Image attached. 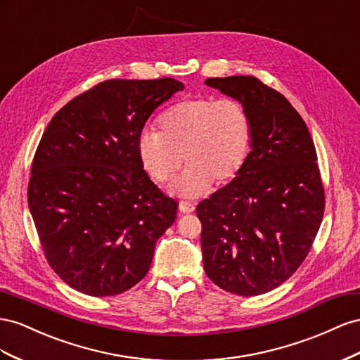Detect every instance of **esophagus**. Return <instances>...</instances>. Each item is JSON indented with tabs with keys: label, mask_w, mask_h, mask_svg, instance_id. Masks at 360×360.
<instances>
[{
	"label": "esophagus",
	"mask_w": 360,
	"mask_h": 360,
	"mask_svg": "<svg viewBox=\"0 0 360 360\" xmlns=\"http://www.w3.org/2000/svg\"><path fill=\"white\" fill-rule=\"evenodd\" d=\"M194 203L188 202V200H181L179 202V211L184 212V214H188V212H193L194 211Z\"/></svg>",
	"instance_id": "34e87169"
}]
</instances>
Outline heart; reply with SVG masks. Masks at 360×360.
I'll return each instance as SVG.
<instances>
[{
	"label": "heart",
	"instance_id": "obj_1",
	"mask_svg": "<svg viewBox=\"0 0 360 360\" xmlns=\"http://www.w3.org/2000/svg\"><path fill=\"white\" fill-rule=\"evenodd\" d=\"M160 132L143 129L137 140L143 167L157 182H170L188 164L170 191L200 198L215 182L238 176L249 155L252 122L249 111L232 98L200 96L181 101L164 111Z\"/></svg>",
	"mask_w": 360,
	"mask_h": 360
}]
</instances>
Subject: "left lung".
I'll list each match as a JSON object with an SVG mask.
<instances>
[{"instance_id": "obj_1", "label": "left lung", "mask_w": 360, "mask_h": 360, "mask_svg": "<svg viewBox=\"0 0 360 360\" xmlns=\"http://www.w3.org/2000/svg\"><path fill=\"white\" fill-rule=\"evenodd\" d=\"M240 101L252 122L250 152L238 176L202 200L203 269L221 290L269 292L299 269L324 214V188L304 120L258 78H208Z\"/></svg>"}]
</instances>
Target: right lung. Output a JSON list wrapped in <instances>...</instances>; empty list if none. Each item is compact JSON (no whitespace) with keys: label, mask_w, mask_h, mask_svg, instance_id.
<instances>
[{"label":"right lung","mask_w":360,"mask_h":360,"mask_svg":"<svg viewBox=\"0 0 360 360\" xmlns=\"http://www.w3.org/2000/svg\"><path fill=\"white\" fill-rule=\"evenodd\" d=\"M182 89L173 78L108 79L51 119L28 207L51 269L74 290L117 295L149 271L178 203L143 170L137 140L155 108Z\"/></svg>","instance_id":"add662e5"}]
</instances>
